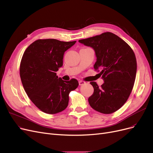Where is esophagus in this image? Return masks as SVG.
Returning a JSON list of instances; mask_svg holds the SVG:
<instances>
[{"instance_id": "1", "label": "esophagus", "mask_w": 153, "mask_h": 153, "mask_svg": "<svg viewBox=\"0 0 153 153\" xmlns=\"http://www.w3.org/2000/svg\"><path fill=\"white\" fill-rule=\"evenodd\" d=\"M78 83H79V85H80V86L83 85H85L86 83V82H84V81H79Z\"/></svg>"}]
</instances>
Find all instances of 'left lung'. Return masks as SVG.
<instances>
[{
	"mask_svg": "<svg viewBox=\"0 0 153 153\" xmlns=\"http://www.w3.org/2000/svg\"><path fill=\"white\" fill-rule=\"evenodd\" d=\"M78 42L94 49L96 57L94 68L102 69L100 74L104 82L101 87L94 82H90L94 93L88 98L89 105L102 114L119 110L127 101L135 80L137 64L133 50L110 32Z\"/></svg>",
	"mask_w": 153,
	"mask_h": 153,
	"instance_id": "8db88e82",
	"label": "left lung"
}]
</instances>
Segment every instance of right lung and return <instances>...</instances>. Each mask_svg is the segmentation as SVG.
<instances>
[{
  "label": "right lung",
  "instance_id": "right-lung-1",
  "mask_svg": "<svg viewBox=\"0 0 153 153\" xmlns=\"http://www.w3.org/2000/svg\"><path fill=\"white\" fill-rule=\"evenodd\" d=\"M76 42L38 39L23 53L20 67L22 85L30 100L45 113L54 114L65 110L70 92L78 86L75 79L65 82L56 75L63 65L65 52Z\"/></svg>",
  "mask_w": 153,
  "mask_h": 153
}]
</instances>
